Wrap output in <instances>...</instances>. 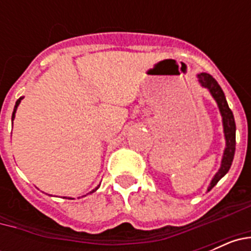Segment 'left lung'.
I'll return each instance as SVG.
<instances>
[{
	"mask_svg": "<svg viewBox=\"0 0 251 251\" xmlns=\"http://www.w3.org/2000/svg\"><path fill=\"white\" fill-rule=\"evenodd\" d=\"M199 83L202 88L207 89L211 94L212 98L216 101L219 110H220L221 118H223V127H224V136H225V150H224L223 159H221V166L219 168L215 176L212 177L211 182L208 185L207 191H210L215 185H216L231 167L232 159L235 154V145H236V139H235V133H236V126H235L234 114L231 109L229 108V104L226 101L225 94H224L221 86L217 84L214 77L207 73H200L197 74Z\"/></svg>",
	"mask_w": 251,
	"mask_h": 251,
	"instance_id": "left-lung-1",
	"label": "left lung"
}]
</instances>
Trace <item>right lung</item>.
<instances>
[{"mask_svg":"<svg viewBox=\"0 0 251 251\" xmlns=\"http://www.w3.org/2000/svg\"><path fill=\"white\" fill-rule=\"evenodd\" d=\"M22 99H24V97H21V98H19V99H17L16 104H15V108H13V113H12V122H13V119H15V114H16L17 106L20 105V103H21V100H22ZM99 186H100V185H99ZM99 186H98V187H95L94 190H93V191H90V192H89V194H93V192H95V191H97V190H98V188H99ZM84 196H86V195H84ZM84 196H81V197H84ZM69 199H70V200H73L72 197H69Z\"/></svg>","mask_w":251,"mask_h":251,"instance_id":"add662e5","label":"right lung"}]
</instances>
